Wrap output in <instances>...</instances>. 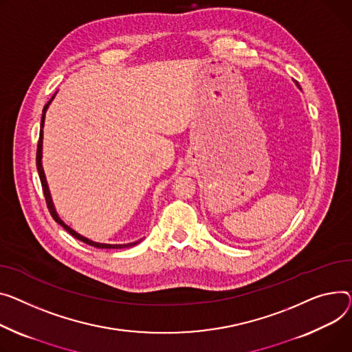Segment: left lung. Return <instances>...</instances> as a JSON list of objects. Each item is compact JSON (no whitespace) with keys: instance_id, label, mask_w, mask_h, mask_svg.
<instances>
[{"instance_id":"8db88e82","label":"left lung","mask_w":352,"mask_h":352,"mask_svg":"<svg viewBox=\"0 0 352 352\" xmlns=\"http://www.w3.org/2000/svg\"><path fill=\"white\" fill-rule=\"evenodd\" d=\"M296 85H297V87H300V86H298V83H297V82H296Z\"/></svg>"}]
</instances>
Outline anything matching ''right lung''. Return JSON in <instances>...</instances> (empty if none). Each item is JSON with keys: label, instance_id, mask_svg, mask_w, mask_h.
<instances>
[{"label": "right lung", "instance_id": "1", "mask_svg": "<svg viewBox=\"0 0 352 352\" xmlns=\"http://www.w3.org/2000/svg\"><path fill=\"white\" fill-rule=\"evenodd\" d=\"M56 95V93H55ZM55 95L52 96V99L45 104L43 110H42V119H41V130H39V142H38V150H36V168H38V174H39V178H41V184H42V190H43V195H45V199H46V205H48V209L52 215V218L66 230L69 232L70 235H72L74 238L82 241L83 243H87L90 246H95V248H99V249H123V248H131V246H135L140 241L137 242H131V243H124V245H109V243H99V242H93L85 236H82L80 233H78L76 230H74L70 226H67L58 215L56 209L54 206V201H52V197H51V192H50V186H48V182H46V177H45V173H43V168H42V140H43V123H45V113L46 110H48L51 102L54 100Z\"/></svg>", "mask_w": 352, "mask_h": 352}]
</instances>
